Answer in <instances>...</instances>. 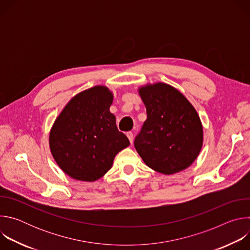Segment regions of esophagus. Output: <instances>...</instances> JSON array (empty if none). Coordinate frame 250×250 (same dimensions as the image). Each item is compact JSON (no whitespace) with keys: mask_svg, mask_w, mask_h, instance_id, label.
Listing matches in <instances>:
<instances>
[{"mask_svg":"<svg viewBox=\"0 0 250 250\" xmlns=\"http://www.w3.org/2000/svg\"><path fill=\"white\" fill-rule=\"evenodd\" d=\"M126 136H127V138L129 139L130 144H132V141H133V133H132L131 131H127V132H126Z\"/></svg>","mask_w":250,"mask_h":250,"instance_id":"1","label":"esophagus"}]
</instances>
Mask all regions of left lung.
Listing matches in <instances>:
<instances>
[{
	"mask_svg": "<svg viewBox=\"0 0 250 250\" xmlns=\"http://www.w3.org/2000/svg\"><path fill=\"white\" fill-rule=\"evenodd\" d=\"M138 93L147 119L134 140L137 153L159 173L185 170L203 146V125L197 111L180 91L165 83L141 86Z\"/></svg>",
	"mask_w": 250,
	"mask_h": 250,
	"instance_id": "1",
	"label": "left lung"
}]
</instances>
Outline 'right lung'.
<instances>
[{
  "instance_id": "add662e5",
  "label": "right lung",
  "mask_w": 250,
  "mask_h": 250,
  "mask_svg": "<svg viewBox=\"0 0 250 250\" xmlns=\"http://www.w3.org/2000/svg\"><path fill=\"white\" fill-rule=\"evenodd\" d=\"M113 99L105 86L87 89L68 102L50 129L51 154L75 180L100 179L112 168L116 155L129 146L110 112Z\"/></svg>"
}]
</instances>
